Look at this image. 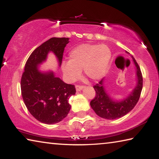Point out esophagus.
<instances>
[{
	"mask_svg": "<svg viewBox=\"0 0 159 159\" xmlns=\"http://www.w3.org/2000/svg\"><path fill=\"white\" fill-rule=\"evenodd\" d=\"M83 86H80V85H76V90L77 92H79V91L82 90H83Z\"/></svg>",
	"mask_w": 159,
	"mask_h": 159,
	"instance_id": "obj_1",
	"label": "esophagus"
}]
</instances>
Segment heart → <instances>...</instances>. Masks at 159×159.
I'll return each mask as SVG.
<instances>
[{
  "instance_id": "heart-1",
  "label": "heart",
  "mask_w": 159,
  "mask_h": 159,
  "mask_svg": "<svg viewBox=\"0 0 159 159\" xmlns=\"http://www.w3.org/2000/svg\"><path fill=\"white\" fill-rule=\"evenodd\" d=\"M111 57V51L105 45L81 44L71 50L69 61L62 62L61 71L69 83L79 79L82 69L88 78L98 80L107 73Z\"/></svg>"
}]
</instances>
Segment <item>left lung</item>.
<instances>
[{"label": "left lung", "instance_id": "8db88e82", "mask_svg": "<svg viewBox=\"0 0 159 159\" xmlns=\"http://www.w3.org/2000/svg\"><path fill=\"white\" fill-rule=\"evenodd\" d=\"M133 64L136 69V85L133 90L125 98L120 99L113 98L104 86V79L94 85L96 96L90 102V106L96 114L105 119L114 120L124 116L133 109L140 97L142 90V76L139 65L133 57Z\"/></svg>", "mask_w": 159, "mask_h": 159}]
</instances>
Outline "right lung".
I'll return each instance as SVG.
<instances>
[{
  "instance_id": "1",
  "label": "right lung",
  "mask_w": 159,
  "mask_h": 159,
  "mask_svg": "<svg viewBox=\"0 0 159 159\" xmlns=\"http://www.w3.org/2000/svg\"><path fill=\"white\" fill-rule=\"evenodd\" d=\"M69 43V38L54 37L41 44L29 56L21 76V95L26 108L45 124H55L66 116L71 109L69 99L76 94V88L56 76L52 70L41 71L40 65L52 52L60 67L64 48Z\"/></svg>"
}]
</instances>
